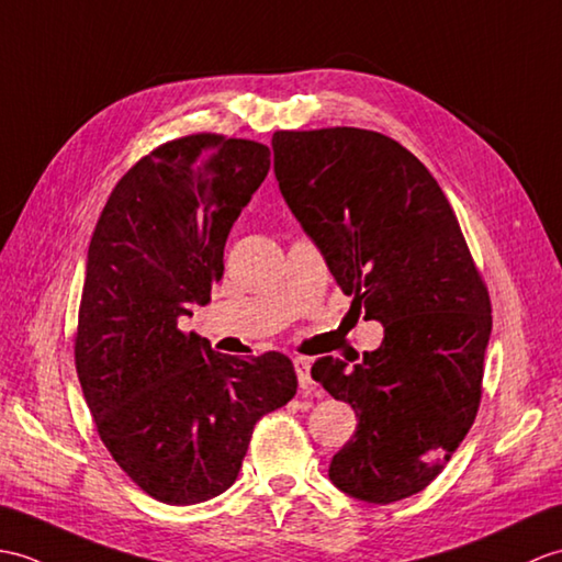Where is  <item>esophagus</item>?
<instances>
[{
	"mask_svg": "<svg viewBox=\"0 0 562 562\" xmlns=\"http://www.w3.org/2000/svg\"><path fill=\"white\" fill-rule=\"evenodd\" d=\"M293 366H295L297 382H301V390H303L305 394L317 392V386H315L313 378H310V360H307V358H295Z\"/></svg>",
	"mask_w": 562,
	"mask_h": 562,
	"instance_id": "1",
	"label": "esophagus"
}]
</instances>
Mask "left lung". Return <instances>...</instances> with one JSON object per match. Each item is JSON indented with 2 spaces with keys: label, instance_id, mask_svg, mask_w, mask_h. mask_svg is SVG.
<instances>
[{
  "label": "left lung",
  "instance_id": "8db88e82",
  "mask_svg": "<svg viewBox=\"0 0 562 562\" xmlns=\"http://www.w3.org/2000/svg\"><path fill=\"white\" fill-rule=\"evenodd\" d=\"M279 190L336 283L384 339L363 360L324 356L313 380L358 416L329 479L363 503L420 493L481 402L491 297L428 168L378 132H277ZM353 363V360H351Z\"/></svg>",
  "mask_w": 562,
  "mask_h": 562
}]
</instances>
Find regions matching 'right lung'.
<instances>
[{
    "mask_svg": "<svg viewBox=\"0 0 562 562\" xmlns=\"http://www.w3.org/2000/svg\"><path fill=\"white\" fill-rule=\"evenodd\" d=\"M269 148L218 134L158 146L115 190L86 259L74 356L98 435L156 501L194 505L238 479L255 423L295 396L283 353L223 356L180 331L223 277L233 223Z\"/></svg>",
    "mask_w": 562,
    "mask_h": 562,
    "instance_id": "right-lung-1",
    "label": "right lung"
}]
</instances>
